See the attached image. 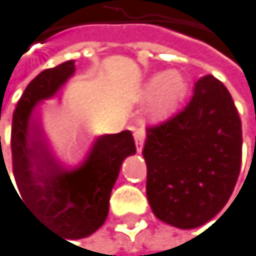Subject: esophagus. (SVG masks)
Instances as JSON below:
<instances>
[{
  "mask_svg": "<svg viewBox=\"0 0 256 256\" xmlns=\"http://www.w3.org/2000/svg\"><path fill=\"white\" fill-rule=\"evenodd\" d=\"M134 140H136V148H138V151L140 153L144 146V140H145V131L142 128H138L134 131Z\"/></svg>",
  "mask_w": 256,
  "mask_h": 256,
  "instance_id": "34e87169",
  "label": "esophagus"
}]
</instances>
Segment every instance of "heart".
Instances as JSON below:
<instances>
[{
	"label": "heart",
	"instance_id": "b5f03b06",
	"mask_svg": "<svg viewBox=\"0 0 256 256\" xmlns=\"http://www.w3.org/2000/svg\"><path fill=\"white\" fill-rule=\"evenodd\" d=\"M188 90L187 80L179 70H166L151 76L142 86L139 98L150 102V117L153 120L170 114L184 100Z\"/></svg>",
	"mask_w": 256,
	"mask_h": 256
}]
</instances>
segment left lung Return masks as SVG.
<instances>
[{
    "label": "left lung",
    "mask_w": 256,
    "mask_h": 256,
    "mask_svg": "<svg viewBox=\"0 0 256 256\" xmlns=\"http://www.w3.org/2000/svg\"><path fill=\"white\" fill-rule=\"evenodd\" d=\"M242 131L227 88L213 76L194 83L188 105L146 128V198L156 218L194 228L222 210L238 180Z\"/></svg>",
    "instance_id": "1"
}]
</instances>
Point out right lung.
<instances>
[{
    "mask_svg": "<svg viewBox=\"0 0 256 256\" xmlns=\"http://www.w3.org/2000/svg\"><path fill=\"white\" fill-rule=\"evenodd\" d=\"M74 72V60H69L40 72L28 84L14 111L10 145L14 176L26 207L48 227L78 240L105 222L122 162L136 153V145L126 130L97 138L77 168L68 170L57 160L34 111L42 100L57 94Z\"/></svg>",
    "mask_w": 256,
    "mask_h": 256,
    "instance_id": "obj_1",
    "label": "right lung"
}]
</instances>
